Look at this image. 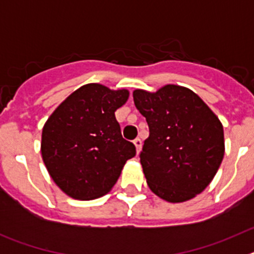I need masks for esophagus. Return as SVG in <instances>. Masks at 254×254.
I'll list each match as a JSON object with an SVG mask.
<instances>
[{"instance_id":"1","label":"esophagus","mask_w":254,"mask_h":254,"mask_svg":"<svg viewBox=\"0 0 254 254\" xmlns=\"http://www.w3.org/2000/svg\"><path fill=\"white\" fill-rule=\"evenodd\" d=\"M133 145H134V147H136V152H137V154H140L141 146H142V142H141L140 138H136V140H133Z\"/></svg>"}]
</instances>
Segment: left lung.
<instances>
[{"label": "left lung", "mask_w": 254, "mask_h": 254, "mask_svg": "<svg viewBox=\"0 0 254 254\" xmlns=\"http://www.w3.org/2000/svg\"><path fill=\"white\" fill-rule=\"evenodd\" d=\"M133 102L150 134L140 161L150 190L168 202H186L214 179L225 152L223 125L196 93L165 85L136 89Z\"/></svg>", "instance_id": "8db88e82"}]
</instances>
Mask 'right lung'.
Instances as JSON below:
<instances>
[{"label": "right lung", "instance_id": "add662e5", "mask_svg": "<svg viewBox=\"0 0 254 254\" xmlns=\"http://www.w3.org/2000/svg\"><path fill=\"white\" fill-rule=\"evenodd\" d=\"M128 96L127 89L86 84L67 96L44 123L42 158L51 178L67 196L82 201L104 196L118 181L126 161L136 155L114 116Z\"/></svg>", "mask_w": 254, "mask_h": 254}]
</instances>
